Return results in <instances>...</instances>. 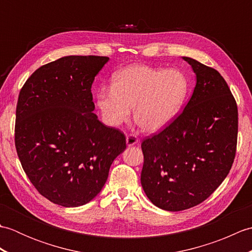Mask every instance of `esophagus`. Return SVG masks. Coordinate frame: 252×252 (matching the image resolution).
Segmentation results:
<instances>
[{
  "instance_id": "1",
  "label": "esophagus",
  "mask_w": 252,
  "mask_h": 252,
  "mask_svg": "<svg viewBox=\"0 0 252 252\" xmlns=\"http://www.w3.org/2000/svg\"><path fill=\"white\" fill-rule=\"evenodd\" d=\"M126 145L127 146H134V145H136V144L138 143V138L135 135L130 134V135L126 136Z\"/></svg>"
}]
</instances>
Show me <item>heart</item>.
<instances>
[{"label":"heart","instance_id":"obj_1","mask_svg":"<svg viewBox=\"0 0 252 252\" xmlns=\"http://www.w3.org/2000/svg\"><path fill=\"white\" fill-rule=\"evenodd\" d=\"M189 91V79L178 69L132 65L115 74L112 87L101 88L96 98L108 126H121L134 107L136 125L143 131L155 133L178 116Z\"/></svg>","mask_w":252,"mask_h":252}]
</instances>
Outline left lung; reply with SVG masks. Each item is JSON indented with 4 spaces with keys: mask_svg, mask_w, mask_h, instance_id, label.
<instances>
[{
    "mask_svg": "<svg viewBox=\"0 0 252 252\" xmlns=\"http://www.w3.org/2000/svg\"><path fill=\"white\" fill-rule=\"evenodd\" d=\"M182 58L196 74L191 97L170 126L142 143V187L167 211L206 200L227 176L237 145V105L225 80L216 69Z\"/></svg>",
    "mask_w": 252,
    "mask_h": 252,
    "instance_id": "1",
    "label": "left lung"
}]
</instances>
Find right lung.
I'll list each match as a JSON object with an SVG mask.
<instances>
[{
	"label": "right lung",
	"mask_w": 252,
	"mask_h": 252,
	"mask_svg": "<svg viewBox=\"0 0 252 252\" xmlns=\"http://www.w3.org/2000/svg\"><path fill=\"white\" fill-rule=\"evenodd\" d=\"M106 56H65L31 74L16 108L15 145L42 196L80 207L99 194L126 137L94 114L91 88Z\"/></svg>",
	"instance_id": "right-lung-1"
}]
</instances>
